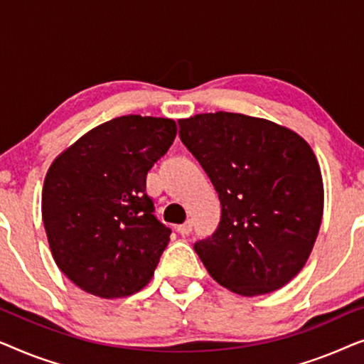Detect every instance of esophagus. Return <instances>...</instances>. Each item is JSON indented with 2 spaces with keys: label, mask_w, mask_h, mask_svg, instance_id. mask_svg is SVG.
<instances>
[{
  "label": "esophagus",
  "mask_w": 364,
  "mask_h": 364,
  "mask_svg": "<svg viewBox=\"0 0 364 364\" xmlns=\"http://www.w3.org/2000/svg\"><path fill=\"white\" fill-rule=\"evenodd\" d=\"M192 222H186V223H182V225H178L177 227V232L181 233L182 237H186V235H188V233L192 232Z\"/></svg>",
  "instance_id": "34e87169"
}]
</instances>
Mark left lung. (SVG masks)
<instances>
[{"instance_id": "1", "label": "left lung", "mask_w": 364, "mask_h": 364, "mask_svg": "<svg viewBox=\"0 0 364 364\" xmlns=\"http://www.w3.org/2000/svg\"><path fill=\"white\" fill-rule=\"evenodd\" d=\"M178 136L207 172L222 217L193 250L215 282L257 296L305 265L323 217V181L310 146L290 129L235 112L178 121Z\"/></svg>"}]
</instances>
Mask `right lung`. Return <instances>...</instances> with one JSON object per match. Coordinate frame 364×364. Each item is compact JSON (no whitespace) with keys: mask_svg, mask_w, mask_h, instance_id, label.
Instances as JSON below:
<instances>
[{"mask_svg":"<svg viewBox=\"0 0 364 364\" xmlns=\"http://www.w3.org/2000/svg\"><path fill=\"white\" fill-rule=\"evenodd\" d=\"M176 134L172 119L116 117L49 167L44 228L59 270L81 290L122 298L151 282L172 230L154 215L146 178Z\"/></svg>","mask_w":364,"mask_h":364,"instance_id":"add662e5","label":"right lung"}]
</instances>
